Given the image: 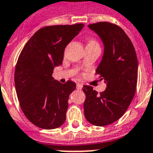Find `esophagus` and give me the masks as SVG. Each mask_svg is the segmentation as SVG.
<instances>
[{
  "mask_svg": "<svg viewBox=\"0 0 153 153\" xmlns=\"http://www.w3.org/2000/svg\"><path fill=\"white\" fill-rule=\"evenodd\" d=\"M76 88H77V89L81 90V89H82V84H79V83H78L76 85Z\"/></svg>",
  "mask_w": 153,
  "mask_h": 153,
  "instance_id": "34e87169",
  "label": "esophagus"
}]
</instances>
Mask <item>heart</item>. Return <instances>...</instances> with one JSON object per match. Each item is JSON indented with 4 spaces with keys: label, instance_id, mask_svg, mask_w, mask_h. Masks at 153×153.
<instances>
[{
    "label": "heart",
    "instance_id": "1",
    "mask_svg": "<svg viewBox=\"0 0 153 153\" xmlns=\"http://www.w3.org/2000/svg\"><path fill=\"white\" fill-rule=\"evenodd\" d=\"M88 44H90V45H98L97 42H96L95 40H94V39H91V40L89 41V43Z\"/></svg>",
    "mask_w": 153,
    "mask_h": 153
}]
</instances>
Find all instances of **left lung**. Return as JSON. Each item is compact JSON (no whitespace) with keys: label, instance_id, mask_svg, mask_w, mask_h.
<instances>
[{"label":"left lung","instance_id":"left-lung-1","mask_svg":"<svg viewBox=\"0 0 153 153\" xmlns=\"http://www.w3.org/2000/svg\"><path fill=\"white\" fill-rule=\"evenodd\" d=\"M104 44V54L96 70L107 88L98 94L92 86L84 85V114L93 125L103 126L123 115L134 97L138 64L134 47L121 27L108 22L89 24Z\"/></svg>","mask_w":153,"mask_h":153}]
</instances>
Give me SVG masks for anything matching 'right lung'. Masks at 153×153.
<instances>
[{"label": "right lung", "mask_w": 153, "mask_h": 153, "mask_svg": "<svg viewBox=\"0 0 153 153\" xmlns=\"http://www.w3.org/2000/svg\"><path fill=\"white\" fill-rule=\"evenodd\" d=\"M83 23L56 25L38 30L27 42L15 70V86L21 109L33 125L45 130L66 120L68 97L76 84H64L52 76L61 65L66 46L79 34Z\"/></svg>", "instance_id": "obj_1"}]
</instances>
